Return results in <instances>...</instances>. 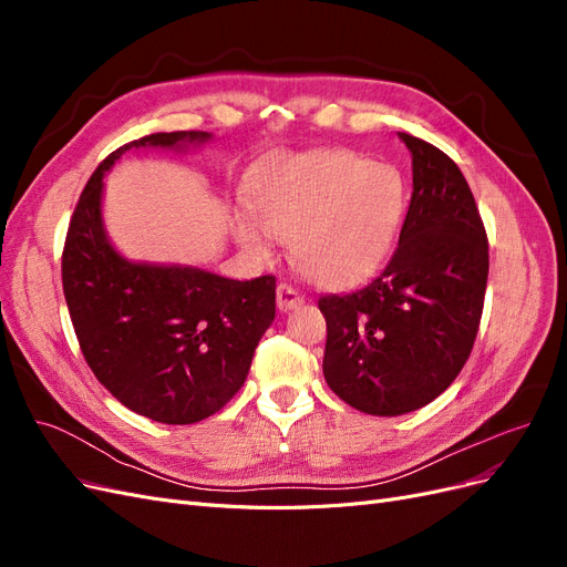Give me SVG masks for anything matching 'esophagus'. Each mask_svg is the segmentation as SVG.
<instances>
[{
    "mask_svg": "<svg viewBox=\"0 0 567 567\" xmlns=\"http://www.w3.org/2000/svg\"><path fill=\"white\" fill-rule=\"evenodd\" d=\"M302 302H305V296L298 293V290H296L293 286H290V284L281 281V284L277 286V305H279L281 312L296 310V307H300Z\"/></svg>",
    "mask_w": 567,
    "mask_h": 567,
    "instance_id": "obj_1",
    "label": "esophagus"
}]
</instances>
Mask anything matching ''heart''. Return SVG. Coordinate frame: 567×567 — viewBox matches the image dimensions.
I'll return each instance as SVG.
<instances>
[{"mask_svg":"<svg viewBox=\"0 0 567 567\" xmlns=\"http://www.w3.org/2000/svg\"><path fill=\"white\" fill-rule=\"evenodd\" d=\"M250 205L269 234L290 241L293 262L307 279L346 288L388 260L406 210V184L394 165L348 148H326L257 169ZM259 226L238 217L236 236L248 250L269 255Z\"/></svg>","mask_w":567,"mask_h":567,"instance_id":"1","label":"heart"}]
</instances>
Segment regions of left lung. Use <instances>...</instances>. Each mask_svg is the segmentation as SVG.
Listing matches in <instances>:
<instances>
[{"mask_svg": "<svg viewBox=\"0 0 567 567\" xmlns=\"http://www.w3.org/2000/svg\"><path fill=\"white\" fill-rule=\"evenodd\" d=\"M414 192L385 269L346 296H321L323 379L342 402L400 416L433 402L471 357L483 317L489 250L458 165L400 132Z\"/></svg>", "mask_w": 567, "mask_h": 567, "instance_id": "left-lung-1", "label": "left lung"}]
</instances>
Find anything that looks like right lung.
I'll list each match as a JSON object with an SVG mask.
<instances>
[{
  "mask_svg": "<svg viewBox=\"0 0 567 567\" xmlns=\"http://www.w3.org/2000/svg\"><path fill=\"white\" fill-rule=\"evenodd\" d=\"M205 140L208 132H158L113 151L84 186L61 257L84 362L120 404L169 425L208 419L241 390L277 315V279L234 281L196 267L130 262L109 244L101 192L125 151Z\"/></svg>",
  "mask_w": 567,
  "mask_h": 567,
  "instance_id": "right-lung-1",
  "label": "right lung"
}]
</instances>
